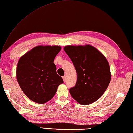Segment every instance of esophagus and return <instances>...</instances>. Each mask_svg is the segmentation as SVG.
Listing matches in <instances>:
<instances>
[{
    "instance_id": "obj_1",
    "label": "esophagus",
    "mask_w": 133,
    "mask_h": 133,
    "mask_svg": "<svg viewBox=\"0 0 133 133\" xmlns=\"http://www.w3.org/2000/svg\"><path fill=\"white\" fill-rule=\"evenodd\" d=\"M63 78V81L64 82H65L66 81V75H64V76L62 77Z\"/></svg>"
}]
</instances>
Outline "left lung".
I'll use <instances>...</instances> for the list:
<instances>
[{"label": "left lung", "mask_w": 133, "mask_h": 133, "mask_svg": "<svg viewBox=\"0 0 133 133\" xmlns=\"http://www.w3.org/2000/svg\"><path fill=\"white\" fill-rule=\"evenodd\" d=\"M64 50L76 70L77 81L69 92L82 105L97 100L107 89L111 81L110 68L105 56L90 45H67Z\"/></svg>", "instance_id": "8db88e82"}]
</instances>
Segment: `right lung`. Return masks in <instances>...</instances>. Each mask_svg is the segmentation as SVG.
Here are the masks:
<instances>
[{
  "label": "right lung",
  "instance_id": "add662e5",
  "mask_svg": "<svg viewBox=\"0 0 133 133\" xmlns=\"http://www.w3.org/2000/svg\"><path fill=\"white\" fill-rule=\"evenodd\" d=\"M61 49V46L56 45L37 46L18 61V82L25 95L34 102L44 104L50 100L58 86L63 83L54 63Z\"/></svg>",
  "mask_w": 133,
  "mask_h": 133
}]
</instances>
